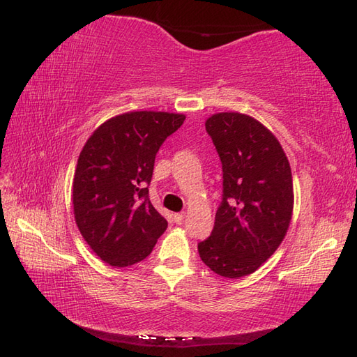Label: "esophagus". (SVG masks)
I'll return each mask as SVG.
<instances>
[{
    "mask_svg": "<svg viewBox=\"0 0 357 357\" xmlns=\"http://www.w3.org/2000/svg\"><path fill=\"white\" fill-rule=\"evenodd\" d=\"M173 218H175V223L181 225L182 220H184V213H176L175 215H173Z\"/></svg>",
    "mask_w": 357,
    "mask_h": 357,
    "instance_id": "obj_1",
    "label": "esophagus"
}]
</instances>
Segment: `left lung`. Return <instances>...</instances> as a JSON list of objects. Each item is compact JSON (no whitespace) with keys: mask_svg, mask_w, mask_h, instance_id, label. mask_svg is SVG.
<instances>
[{"mask_svg":"<svg viewBox=\"0 0 357 357\" xmlns=\"http://www.w3.org/2000/svg\"><path fill=\"white\" fill-rule=\"evenodd\" d=\"M223 170L214 229L197 244L200 259L223 278L257 271L289 227L294 195L285 152L257 119L217 113L205 122Z\"/></svg>","mask_w":357,"mask_h":357,"instance_id":"obj_1","label":"left lung"}]
</instances>
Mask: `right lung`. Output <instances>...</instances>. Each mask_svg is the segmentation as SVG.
<instances>
[{
	"label": "right lung",
	"instance_id": "1",
	"mask_svg": "<svg viewBox=\"0 0 357 357\" xmlns=\"http://www.w3.org/2000/svg\"><path fill=\"white\" fill-rule=\"evenodd\" d=\"M184 114L131 112L89 137L77 162L72 204L78 229L98 257L130 267L149 257L167 220L149 200L155 155Z\"/></svg>",
	"mask_w": 357,
	"mask_h": 357
}]
</instances>
